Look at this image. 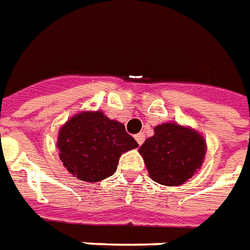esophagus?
I'll use <instances>...</instances> for the list:
<instances>
[{
	"instance_id": "34e87169",
	"label": "esophagus",
	"mask_w": 250,
	"mask_h": 250,
	"mask_svg": "<svg viewBox=\"0 0 250 250\" xmlns=\"http://www.w3.org/2000/svg\"><path fill=\"white\" fill-rule=\"evenodd\" d=\"M136 141L138 143V145H141V144L144 143V140H145V136H144V133H138V134H136Z\"/></svg>"
}]
</instances>
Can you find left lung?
I'll use <instances>...</instances> for the list:
<instances>
[{
  "label": "left lung",
  "instance_id": "obj_1",
  "mask_svg": "<svg viewBox=\"0 0 250 250\" xmlns=\"http://www.w3.org/2000/svg\"><path fill=\"white\" fill-rule=\"evenodd\" d=\"M153 181L177 187L192 178L202 167L207 141L201 133L177 123H164L138 149Z\"/></svg>",
  "mask_w": 250,
  "mask_h": 250
}]
</instances>
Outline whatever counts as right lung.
I'll list each match as a JSON object with an SVG mask.
<instances>
[{"label":"right lung","instance_id":"add662e5","mask_svg":"<svg viewBox=\"0 0 250 250\" xmlns=\"http://www.w3.org/2000/svg\"><path fill=\"white\" fill-rule=\"evenodd\" d=\"M137 146L124 124L101 110L74 114L61 126L57 138L58 156L67 172L92 184L114 174L121 154Z\"/></svg>","mask_w":250,"mask_h":250}]
</instances>
